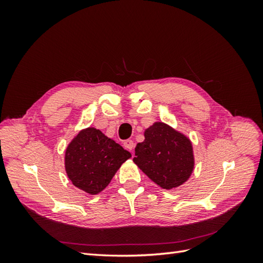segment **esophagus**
Listing matches in <instances>:
<instances>
[{
  "instance_id": "34e87169",
  "label": "esophagus",
  "mask_w": 263,
  "mask_h": 263,
  "mask_svg": "<svg viewBox=\"0 0 263 263\" xmlns=\"http://www.w3.org/2000/svg\"><path fill=\"white\" fill-rule=\"evenodd\" d=\"M124 147H125L127 150L133 151V149H134V147H135L134 141H133L132 139H127V140H125V141H124Z\"/></svg>"
}]
</instances>
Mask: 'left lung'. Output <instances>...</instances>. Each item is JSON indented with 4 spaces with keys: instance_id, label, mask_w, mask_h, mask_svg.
<instances>
[{
    "instance_id": "1",
    "label": "left lung",
    "mask_w": 263,
    "mask_h": 263,
    "mask_svg": "<svg viewBox=\"0 0 263 263\" xmlns=\"http://www.w3.org/2000/svg\"><path fill=\"white\" fill-rule=\"evenodd\" d=\"M133 160L151 181L165 190L183 184L194 169L191 140L161 122L145 130V140L135 148Z\"/></svg>"
}]
</instances>
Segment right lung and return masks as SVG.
<instances>
[{"label":"right lung","instance_id":"obj_1","mask_svg":"<svg viewBox=\"0 0 263 263\" xmlns=\"http://www.w3.org/2000/svg\"><path fill=\"white\" fill-rule=\"evenodd\" d=\"M132 157L100 129L89 127L79 133L66 149L65 166L73 185L91 195L99 194Z\"/></svg>","mask_w":263,"mask_h":263}]
</instances>
